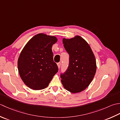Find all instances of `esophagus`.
Returning a JSON list of instances; mask_svg holds the SVG:
<instances>
[{
    "label": "esophagus",
    "mask_w": 120,
    "mask_h": 120,
    "mask_svg": "<svg viewBox=\"0 0 120 120\" xmlns=\"http://www.w3.org/2000/svg\"><path fill=\"white\" fill-rule=\"evenodd\" d=\"M57 66H58V68H60V66H61V63H60V62L58 63H57Z\"/></svg>",
    "instance_id": "34e87169"
}]
</instances>
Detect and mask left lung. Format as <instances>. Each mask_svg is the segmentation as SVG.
I'll return each instance as SVG.
<instances>
[{"mask_svg":"<svg viewBox=\"0 0 120 120\" xmlns=\"http://www.w3.org/2000/svg\"><path fill=\"white\" fill-rule=\"evenodd\" d=\"M63 42L69 55V63L67 70L60 74L61 82L66 90L77 93L84 90L93 79L96 60L89 44L80 36L64 38Z\"/></svg>","mask_w":120,"mask_h":120,"instance_id":"1","label":"left lung"}]
</instances>
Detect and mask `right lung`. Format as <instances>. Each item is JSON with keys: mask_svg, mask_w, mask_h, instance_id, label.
<instances>
[{"mask_svg": "<svg viewBox=\"0 0 120 120\" xmlns=\"http://www.w3.org/2000/svg\"><path fill=\"white\" fill-rule=\"evenodd\" d=\"M57 41L54 36L39 34L22 51L18 62L19 72L24 83L30 89H45L58 72L52 50L53 45Z\"/></svg>", "mask_w": 120, "mask_h": 120, "instance_id": "obj_1", "label": "right lung"}]
</instances>
